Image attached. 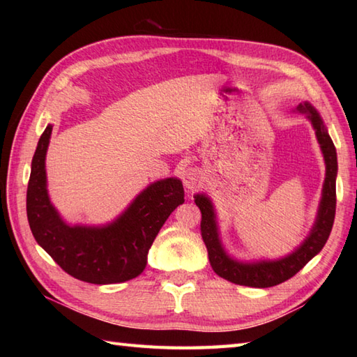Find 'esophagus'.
I'll return each instance as SVG.
<instances>
[{
  "label": "esophagus",
  "instance_id": "esophagus-1",
  "mask_svg": "<svg viewBox=\"0 0 357 357\" xmlns=\"http://www.w3.org/2000/svg\"><path fill=\"white\" fill-rule=\"evenodd\" d=\"M183 183L188 190H195V188H198L202 183L201 172L198 169H195V167H188V169L183 172Z\"/></svg>",
  "mask_w": 357,
  "mask_h": 357
}]
</instances>
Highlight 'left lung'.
I'll use <instances>...</instances> for the list:
<instances>
[{
	"label": "left lung",
	"mask_w": 357,
	"mask_h": 357,
	"mask_svg": "<svg viewBox=\"0 0 357 357\" xmlns=\"http://www.w3.org/2000/svg\"><path fill=\"white\" fill-rule=\"evenodd\" d=\"M298 110L301 113H305L308 119L312 121L317 141L321 144L325 164H327V174H325L322 199L313 230L305 239L304 244L296 250V252L279 261H261L256 264H242L233 261L230 256H227L221 245V241L218 238L215 211L210 199L204 195H196L195 198L196 206L199 207L202 215L201 234L204 244L207 247L211 268H213L218 276L230 280L233 284L255 288H267L285 282V280L293 278L299 270L304 268L307 262L321 252L331 233L336 213V149L327 132V127L322 123L319 113L308 102L299 104Z\"/></svg>",
	"instance_id": "left-lung-1"
}]
</instances>
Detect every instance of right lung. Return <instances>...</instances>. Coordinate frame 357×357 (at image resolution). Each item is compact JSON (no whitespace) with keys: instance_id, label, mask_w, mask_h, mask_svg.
Returning <instances> with one entry per match:
<instances>
[{"instance_id":"1","label":"right lung","mask_w":357,"mask_h":357,"mask_svg":"<svg viewBox=\"0 0 357 357\" xmlns=\"http://www.w3.org/2000/svg\"><path fill=\"white\" fill-rule=\"evenodd\" d=\"M50 135L52 126H47L38 141L27 185V219L33 238L66 273L84 282L118 284L141 275L156 234L184 202L181 181H156L109 225L70 227L53 208L45 188Z\"/></svg>"}]
</instances>
